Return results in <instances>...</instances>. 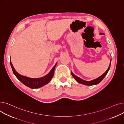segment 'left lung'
Instances as JSON below:
<instances>
[{
    "label": "left lung",
    "mask_w": 124,
    "mask_h": 124,
    "mask_svg": "<svg viewBox=\"0 0 124 124\" xmlns=\"http://www.w3.org/2000/svg\"><path fill=\"white\" fill-rule=\"evenodd\" d=\"M100 34H105L103 33H101ZM111 60L110 61V65H109V67L108 69V70L106 71V72H105L104 74H103L100 77H98V78H96V79H94L92 80V81H85V80H84L82 78H80L77 77V76H76L75 75H74L73 74V72L72 71H71V74L72 76L76 80L77 82H78L79 84H81L83 85H97L98 84H99L102 80L103 79V78L105 77V76L107 75V73L108 72L109 70L110 69V67H111Z\"/></svg>",
    "instance_id": "1"
}]
</instances>
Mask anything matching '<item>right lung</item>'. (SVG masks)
<instances>
[{"mask_svg": "<svg viewBox=\"0 0 124 124\" xmlns=\"http://www.w3.org/2000/svg\"><path fill=\"white\" fill-rule=\"evenodd\" d=\"M10 63L13 74L15 75V76L18 78V79L19 80V81L25 85L29 87V88H30L31 89L39 88L49 83L51 81V79H52L53 77H54V69L57 63H55L54 66L52 70H51L49 73L47 74L46 76L39 78H31L21 75L19 74H18L16 71V70L14 69L10 60Z\"/></svg>", "mask_w": 124, "mask_h": 124, "instance_id": "add662e5", "label": "right lung"}]
</instances>
